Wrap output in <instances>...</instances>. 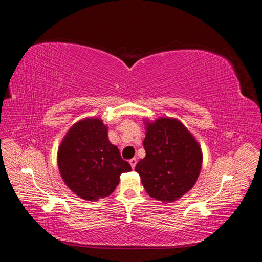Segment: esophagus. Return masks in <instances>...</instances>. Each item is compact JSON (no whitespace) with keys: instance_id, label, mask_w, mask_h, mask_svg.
I'll return each mask as SVG.
<instances>
[{"instance_id":"obj_1","label":"esophagus","mask_w":262,"mask_h":262,"mask_svg":"<svg viewBox=\"0 0 262 262\" xmlns=\"http://www.w3.org/2000/svg\"><path fill=\"white\" fill-rule=\"evenodd\" d=\"M129 163L131 165L132 169H134V168H136V166H137V158H131V160L129 161Z\"/></svg>"}]
</instances>
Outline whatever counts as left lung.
Listing matches in <instances>:
<instances>
[{
    "label": "left lung",
    "mask_w": 262,
    "mask_h": 262,
    "mask_svg": "<svg viewBox=\"0 0 262 262\" xmlns=\"http://www.w3.org/2000/svg\"><path fill=\"white\" fill-rule=\"evenodd\" d=\"M146 130V155L137 164L136 171L148 195L172 202L195 184L202 165L201 148L176 119L160 118L147 123Z\"/></svg>",
    "instance_id": "obj_1"
}]
</instances>
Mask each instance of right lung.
I'll return each instance as SVG.
<instances>
[{
	"instance_id": "1",
	"label": "right lung",
	"mask_w": 262,
	"mask_h": 262,
	"mask_svg": "<svg viewBox=\"0 0 262 262\" xmlns=\"http://www.w3.org/2000/svg\"><path fill=\"white\" fill-rule=\"evenodd\" d=\"M99 119H85L71 128L58 152L62 179L78 196L97 200L114 192L122 172L132 170L108 140Z\"/></svg>"
}]
</instances>
